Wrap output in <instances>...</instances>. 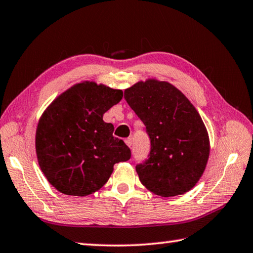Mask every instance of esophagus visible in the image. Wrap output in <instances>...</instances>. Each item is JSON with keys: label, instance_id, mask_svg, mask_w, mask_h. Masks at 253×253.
I'll use <instances>...</instances> for the list:
<instances>
[{"label": "esophagus", "instance_id": "esophagus-1", "mask_svg": "<svg viewBox=\"0 0 253 253\" xmlns=\"http://www.w3.org/2000/svg\"><path fill=\"white\" fill-rule=\"evenodd\" d=\"M125 143H126V145L128 147H130L131 146V144H132V139H131V137H128V138H126L125 139Z\"/></svg>", "mask_w": 253, "mask_h": 253}]
</instances>
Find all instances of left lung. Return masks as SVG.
Listing matches in <instances>:
<instances>
[{"label": "left lung", "instance_id": "left-lung-1", "mask_svg": "<svg viewBox=\"0 0 253 253\" xmlns=\"http://www.w3.org/2000/svg\"><path fill=\"white\" fill-rule=\"evenodd\" d=\"M125 99L146 126L148 160L136 166L139 181L163 198L186 193L207 168L210 139L198 110L185 95L166 81H138Z\"/></svg>", "mask_w": 253, "mask_h": 253}]
</instances>
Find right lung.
Instances as JSON below:
<instances>
[{"mask_svg":"<svg viewBox=\"0 0 253 253\" xmlns=\"http://www.w3.org/2000/svg\"><path fill=\"white\" fill-rule=\"evenodd\" d=\"M123 98V90L95 81L72 85L58 96L38 123L36 152L53 187L67 195L95 193L108 181L114 165L130 158V149L113 136L102 116Z\"/></svg>","mask_w":253,"mask_h":253,"instance_id":"1","label":"right lung"}]
</instances>
